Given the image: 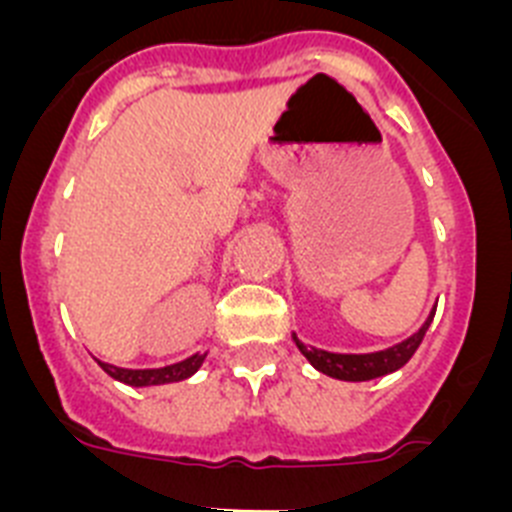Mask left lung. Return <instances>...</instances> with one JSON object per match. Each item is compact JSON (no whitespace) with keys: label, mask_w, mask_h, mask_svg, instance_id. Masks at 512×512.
Instances as JSON below:
<instances>
[{"label":"left lung","mask_w":512,"mask_h":512,"mask_svg":"<svg viewBox=\"0 0 512 512\" xmlns=\"http://www.w3.org/2000/svg\"><path fill=\"white\" fill-rule=\"evenodd\" d=\"M433 315H436V307H433L431 315L425 318V323L415 330L413 336L395 343V346L384 348V351H374V354H330V351H323V348L305 346V343L297 338V333H292V341L297 343L300 354L305 356L318 372L328 374V377L333 379H343V382H369V379L397 372V369H402V366L413 359L420 341H423L425 330L431 325Z\"/></svg>","instance_id":"8db88e82"}]
</instances>
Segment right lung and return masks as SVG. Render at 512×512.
Masks as SVG:
<instances>
[{
  "label": "right lung",
  "mask_w": 512,
  "mask_h": 512,
  "mask_svg": "<svg viewBox=\"0 0 512 512\" xmlns=\"http://www.w3.org/2000/svg\"><path fill=\"white\" fill-rule=\"evenodd\" d=\"M207 354H194L189 359L179 361V364H171V366H161V369H122V366L115 364H104L99 361L104 372L110 374L112 379L122 384H130V387H153V384H171V382H182V379L192 377L197 369L202 366Z\"/></svg>",
  "instance_id": "obj_1"
}]
</instances>
